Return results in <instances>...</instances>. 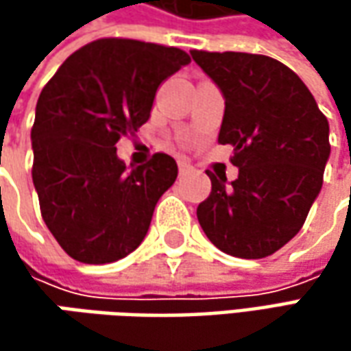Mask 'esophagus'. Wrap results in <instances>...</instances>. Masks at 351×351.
I'll use <instances>...</instances> for the list:
<instances>
[{"label":"esophagus","instance_id":"obj_1","mask_svg":"<svg viewBox=\"0 0 351 351\" xmlns=\"http://www.w3.org/2000/svg\"><path fill=\"white\" fill-rule=\"evenodd\" d=\"M178 166H180V173H187V171H189V169H191V166H189V164H187V162H183V160H180V162H178Z\"/></svg>","mask_w":351,"mask_h":351}]
</instances>
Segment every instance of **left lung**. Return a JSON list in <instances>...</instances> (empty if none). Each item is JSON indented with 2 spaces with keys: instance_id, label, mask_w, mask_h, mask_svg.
Masks as SVG:
<instances>
[{
  "instance_id": "8db88e82",
  "label": "left lung",
  "mask_w": 351,
  "mask_h": 351,
  "mask_svg": "<svg viewBox=\"0 0 351 351\" xmlns=\"http://www.w3.org/2000/svg\"><path fill=\"white\" fill-rule=\"evenodd\" d=\"M219 86L224 117L219 142L232 144L238 178H210L197 219L224 254L258 260L301 230L322 187L330 156L328 121L303 80L285 64L248 52L191 50Z\"/></svg>"
}]
</instances>
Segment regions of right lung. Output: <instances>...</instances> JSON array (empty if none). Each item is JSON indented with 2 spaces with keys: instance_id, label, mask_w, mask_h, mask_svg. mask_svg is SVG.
<instances>
[{
  "instance_id": "right-lung-1",
  "label": "right lung",
  "mask_w": 351,
  "mask_h": 351,
  "mask_svg": "<svg viewBox=\"0 0 351 351\" xmlns=\"http://www.w3.org/2000/svg\"><path fill=\"white\" fill-rule=\"evenodd\" d=\"M191 62L176 47L99 38L58 68L36 101L33 183L48 230L84 263H111L141 246L178 164L158 152L142 166L117 142L150 119L162 82Z\"/></svg>"
}]
</instances>
